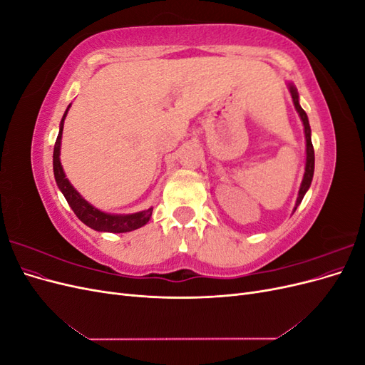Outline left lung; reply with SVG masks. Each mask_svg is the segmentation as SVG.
Here are the masks:
<instances>
[{"mask_svg": "<svg viewBox=\"0 0 365 365\" xmlns=\"http://www.w3.org/2000/svg\"><path fill=\"white\" fill-rule=\"evenodd\" d=\"M288 88H289V93L292 96V102H294V106L297 109V113H298V115H300V118L303 121L304 138H306V165H304L303 180H302V184H300V190H298V196H297L295 207H294V212H295L297 207L300 205V202L303 201V197H304L306 192L309 190V187H311V182H312V178H314V169H315V153H314V146H312V140H311V126H309L307 114L304 113V109L300 106V102H298L297 88L291 82L288 83Z\"/></svg>", "mask_w": 365, "mask_h": 365, "instance_id": "1", "label": "left lung"}]
</instances>
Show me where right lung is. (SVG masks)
Segmentation results:
<instances>
[{
    "label": "right lung",
    "mask_w": 365,
    "mask_h": 365,
    "mask_svg": "<svg viewBox=\"0 0 365 365\" xmlns=\"http://www.w3.org/2000/svg\"><path fill=\"white\" fill-rule=\"evenodd\" d=\"M70 106H71V103L68 105L67 111H65V114L61 120L59 135L56 138V143H54L53 172H54V180H56L59 190L63 193L65 200H67V202L70 204L74 215L79 217L85 225H88L96 231H105V233H128V231L137 230L143 225H146L152 216L153 207H150L148 210H143V212L130 213V215L105 213V212H102V210H98L94 205H91L86 200H83L82 195L74 189L67 176H65L63 168L61 164V141H62L63 121H65V117H67V114H68Z\"/></svg>",
    "instance_id": "obj_1"
}]
</instances>
